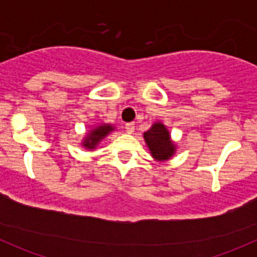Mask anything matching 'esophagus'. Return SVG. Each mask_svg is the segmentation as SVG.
<instances>
[{
  "label": "esophagus",
  "mask_w": 257,
  "mask_h": 257,
  "mask_svg": "<svg viewBox=\"0 0 257 257\" xmlns=\"http://www.w3.org/2000/svg\"><path fill=\"white\" fill-rule=\"evenodd\" d=\"M125 132L128 134H132L134 132V123H126L125 124Z\"/></svg>",
  "instance_id": "obj_1"
}]
</instances>
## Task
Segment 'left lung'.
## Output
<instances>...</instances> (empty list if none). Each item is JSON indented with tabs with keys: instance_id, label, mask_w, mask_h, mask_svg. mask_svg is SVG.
<instances>
[{
	"instance_id": "8db88e82",
	"label": "left lung",
	"mask_w": 257,
	"mask_h": 257,
	"mask_svg": "<svg viewBox=\"0 0 257 257\" xmlns=\"http://www.w3.org/2000/svg\"><path fill=\"white\" fill-rule=\"evenodd\" d=\"M144 141L149 148L150 155L158 162L172 159L177 152V144L172 141L170 132L162 121H155L144 133Z\"/></svg>"
}]
</instances>
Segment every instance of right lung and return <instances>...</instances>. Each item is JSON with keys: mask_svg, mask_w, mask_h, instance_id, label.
<instances>
[{"mask_svg": "<svg viewBox=\"0 0 257 257\" xmlns=\"http://www.w3.org/2000/svg\"><path fill=\"white\" fill-rule=\"evenodd\" d=\"M115 129V126H113L112 124L102 123L98 124V125L93 126L89 132L87 133V136L83 138L82 145L87 150H94L95 148L99 145L100 142L108 137V134H110Z\"/></svg>", "mask_w": 257, "mask_h": 257, "instance_id": "obj_1", "label": "right lung"}]
</instances>
